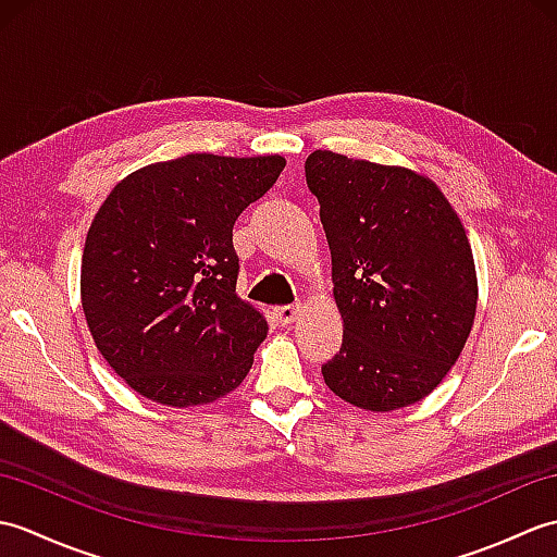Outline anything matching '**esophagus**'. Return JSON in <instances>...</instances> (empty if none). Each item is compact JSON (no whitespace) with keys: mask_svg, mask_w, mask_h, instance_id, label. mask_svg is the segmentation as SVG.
Listing matches in <instances>:
<instances>
[{"mask_svg":"<svg viewBox=\"0 0 557 557\" xmlns=\"http://www.w3.org/2000/svg\"><path fill=\"white\" fill-rule=\"evenodd\" d=\"M299 315H301V304L299 301L287 304V306H277V309H275V318H277V323H282V325L294 323Z\"/></svg>","mask_w":557,"mask_h":557,"instance_id":"obj_1","label":"esophagus"}]
</instances>
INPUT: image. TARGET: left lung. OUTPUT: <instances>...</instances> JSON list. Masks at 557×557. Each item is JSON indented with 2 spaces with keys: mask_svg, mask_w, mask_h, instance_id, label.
<instances>
[{
  "mask_svg": "<svg viewBox=\"0 0 557 557\" xmlns=\"http://www.w3.org/2000/svg\"><path fill=\"white\" fill-rule=\"evenodd\" d=\"M306 184L321 203L345 321L325 385L369 411L409 407L441 385L474 325L467 232L441 188L405 168L315 150Z\"/></svg>",
  "mask_w": 557,
  "mask_h": 557,
  "instance_id": "left-lung-1",
  "label": "left lung"
}]
</instances>
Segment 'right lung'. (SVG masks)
<instances>
[{
    "mask_svg": "<svg viewBox=\"0 0 557 557\" xmlns=\"http://www.w3.org/2000/svg\"><path fill=\"white\" fill-rule=\"evenodd\" d=\"M285 158L194 152L128 174L92 220L81 304L92 342L138 395L208 405L242 385L268 323L236 297L232 227Z\"/></svg>",
    "mask_w": 557,
    "mask_h": 557,
    "instance_id": "right-lung-1",
    "label": "right lung"
}]
</instances>
